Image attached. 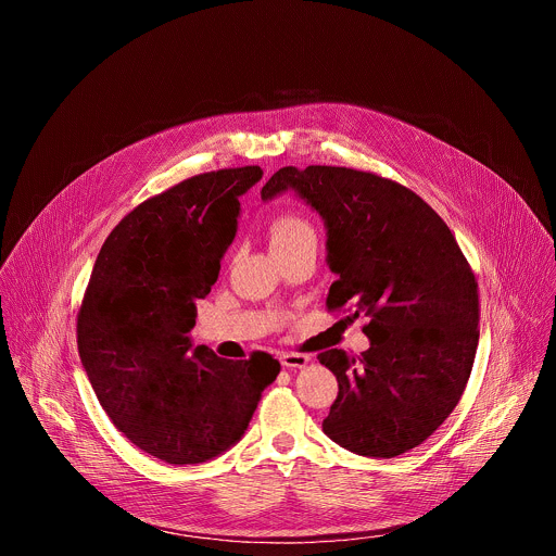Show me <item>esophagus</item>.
Instances as JSON below:
<instances>
[{
	"mask_svg": "<svg viewBox=\"0 0 556 556\" xmlns=\"http://www.w3.org/2000/svg\"><path fill=\"white\" fill-rule=\"evenodd\" d=\"M307 361H309L307 354H299V352H283V354H281V365H283V367H290V369L305 367Z\"/></svg>",
	"mask_w": 556,
	"mask_h": 556,
	"instance_id": "1",
	"label": "esophagus"
}]
</instances>
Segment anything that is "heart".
Masks as SVG:
<instances>
[{
	"label": "heart",
	"instance_id": "b5f03b06",
	"mask_svg": "<svg viewBox=\"0 0 556 556\" xmlns=\"http://www.w3.org/2000/svg\"><path fill=\"white\" fill-rule=\"evenodd\" d=\"M270 244L275 247H286V244H296V242H316V232L312 224L296 215V213H279L270 222Z\"/></svg>",
	"mask_w": 556,
	"mask_h": 556
}]
</instances>
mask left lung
I'll return each instance as SVG.
<instances>
[{
  "mask_svg": "<svg viewBox=\"0 0 556 556\" xmlns=\"http://www.w3.org/2000/svg\"><path fill=\"white\" fill-rule=\"evenodd\" d=\"M296 191L328 226V312L367 316L369 350L319 354L339 380L324 431L365 457L422 444L457 407L480 341L478 281L444 219L371 172L279 169L262 200ZM350 319V316H348Z\"/></svg>",
  "mask_w": 556,
  "mask_h": 556,
  "instance_id": "obj_1",
  "label": "left lung"
}]
</instances>
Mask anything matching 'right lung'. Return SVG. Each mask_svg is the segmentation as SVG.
I'll return each instance as SVG.
<instances>
[{"mask_svg":"<svg viewBox=\"0 0 556 556\" xmlns=\"http://www.w3.org/2000/svg\"><path fill=\"white\" fill-rule=\"evenodd\" d=\"M262 169L187 178L108 235L76 316L78 356L114 427L167 464H200L240 440L281 365L191 348L195 301L211 292Z\"/></svg>","mask_w":556,"mask_h":556,"instance_id":"right-lung-1","label":"right lung"}]
</instances>
